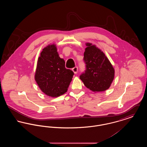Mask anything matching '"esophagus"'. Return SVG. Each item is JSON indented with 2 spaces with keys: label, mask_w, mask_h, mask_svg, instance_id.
Wrapping results in <instances>:
<instances>
[{
  "label": "esophagus",
  "mask_w": 147,
  "mask_h": 147,
  "mask_svg": "<svg viewBox=\"0 0 147 147\" xmlns=\"http://www.w3.org/2000/svg\"><path fill=\"white\" fill-rule=\"evenodd\" d=\"M72 70H73V71L75 74H77V73H78V68L77 67H74V68L72 69Z\"/></svg>",
  "instance_id": "1"
}]
</instances>
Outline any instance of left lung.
<instances>
[{"label":"left lung","mask_w":147,"mask_h":147,"mask_svg":"<svg viewBox=\"0 0 147 147\" xmlns=\"http://www.w3.org/2000/svg\"><path fill=\"white\" fill-rule=\"evenodd\" d=\"M86 46L83 59L85 70L80 76V79L91 91H105L113 80L114 69L101 50L89 43Z\"/></svg>","instance_id":"8db88e82"}]
</instances>
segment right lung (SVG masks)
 Instances as JSON below:
<instances>
[{
    "label": "right lung",
    "instance_id": "obj_1",
    "mask_svg": "<svg viewBox=\"0 0 147 147\" xmlns=\"http://www.w3.org/2000/svg\"><path fill=\"white\" fill-rule=\"evenodd\" d=\"M74 74L72 70L65 68V61L59 57L55 45L43 49L38 59L35 79L45 94L52 97L64 94Z\"/></svg>",
    "mask_w": 147,
    "mask_h": 147
}]
</instances>
